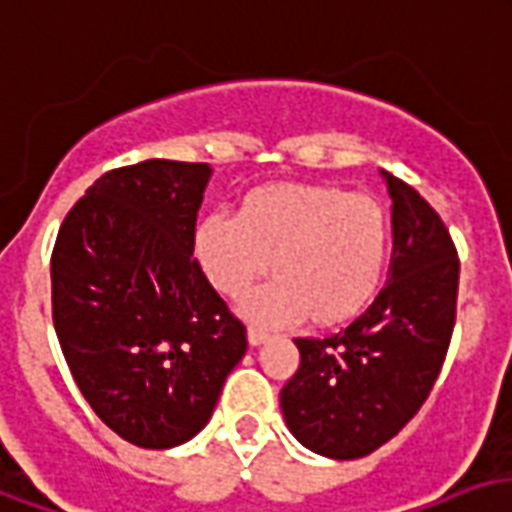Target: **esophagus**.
<instances>
[{
	"instance_id": "obj_1",
	"label": "esophagus",
	"mask_w": 512,
	"mask_h": 512,
	"mask_svg": "<svg viewBox=\"0 0 512 512\" xmlns=\"http://www.w3.org/2000/svg\"><path fill=\"white\" fill-rule=\"evenodd\" d=\"M267 337H270L267 329H261V326H248V343L251 345H261Z\"/></svg>"
}]
</instances>
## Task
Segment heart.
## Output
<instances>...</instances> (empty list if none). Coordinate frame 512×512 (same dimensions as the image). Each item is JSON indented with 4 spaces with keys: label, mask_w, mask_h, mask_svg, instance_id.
Masks as SVG:
<instances>
[{
    "label": "heart",
    "mask_w": 512,
    "mask_h": 512,
    "mask_svg": "<svg viewBox=\"0 0 512 512\" xmlns=\"http://www.w3.org/2000/svg\"><path fill=\"white\" fill-rule=\"evenodd\" d=\"M391 221L378 199L337 186L272 183L248 191L237 215L202 218L194 251L224 297H240L270 267L275 278L245 299L259 321H348L370 305L386 272Z\"/></svg>",
    "instance_id": "obj_1"
}]
</instances>
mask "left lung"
Here are the masks:
<instances>
[{
	"label": "left lung",
	"mask_w": 512,
	"mask_h": 512,
	"mask_svg": "<svg viewBox=\"0 0 512 512\" xmlns=\"http://www.w3.org/2000/svg\"><path fill=\"white\" fill-rule=\"evenodd\" d=\"M383 178L394 202L386 286L337 334L297 337L299 367L280 391L291 434L329 459H361L402 432L443 370L456 324L451 234L416 188Z\"/></svg>",
	"instance_id": "left-lung-1"
}]
</instances>
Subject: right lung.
<instances>
[{"mask_svg":"<svg viewBox=\"0 0 512 512\" xmlns=\"http://www.w3.org/2000/svg\"><path fill=\"white\" fill-rule=\"evenodd\" d=\"M213 169L148 159L105 172L51 256L53 326L94 413L126 443L172 448L213 416L245 324L194 259Z\"/></svg>","mask_w":512,"mask_h":512,"instance_id":"add662e5","label":"right lung"}]
</instances>
